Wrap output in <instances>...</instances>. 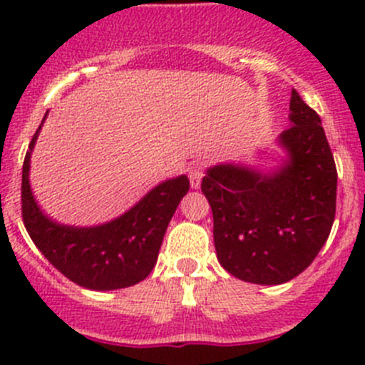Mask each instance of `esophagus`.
Here are the masks:
<instances>
[{"instance_id": "esophagus-1", "label": "esophagus", "mask_w": 365, "mask_h": 365, "mask_svg": "<svg viewBox=\"0 0 365 365\" xmlns=\"http://www.w3.org/2000/svg\"><path fill=\"white\" fill-rule=\"evenodd\" d=\"M203 176H205V164H203V162H196L194 165H190L189 180H190V187H192V189H200Z\"/></svg>"}]
</instances>
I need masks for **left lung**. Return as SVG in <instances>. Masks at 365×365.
I'll return each mask as SVG.
<instances>
[{"mask_svg": "<svg viewBox=\"0 0 365 365\" xmlns=\"http://www.w3.org/2000/svg\"><path fill=\"white\" fill-rule=\"evenodd\" d=\"M292 127L279 135L286 160L272 173L242 164L206 171L217 259L254 284L292 281L314 261L336 217L337 169L322 120L295 90Z\"/></svg>", "mask_w": 365, "mask_h": 365, "instance_id": "left-lung-1", "label": "left lung"}]
</instances>
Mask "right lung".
Returning a JSON list of instances; mask_svg holds the SVG:
<instances>
[{
  "label": "right lung",
  "instance_id": "add662e5",
  "mask_svg": "<svg viewBox=\"0 0 365 365\" xmlns=\"http://www.w3.org/2000/svg\"><path fill=\"white\" fill-rule=\"evenodd\" d=\"M47 116V113H46ZM23 164V220L33 244L65 277L95 292L128 288L150 275L176 206L189 190L185 175L153 187L139 203L114 220L91 227L54 222L36 205L29 185V162L43 121Z\"/></svg>",
  "mask_w": 365,
  "mask_h": 365
}]
</instances>
